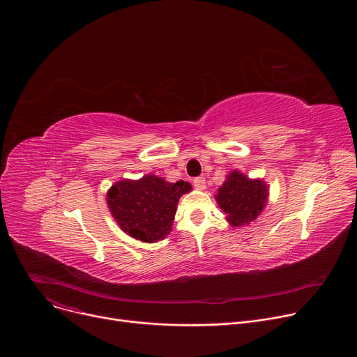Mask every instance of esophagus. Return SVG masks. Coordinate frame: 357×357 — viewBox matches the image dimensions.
Returning <instances> with one entry per match:
<instances>
[{
    "label": "esophagus",
    "instance_id": "34e87169",
    "mask_svg": "<svg viewBox=\"0 0 357 357\" xmlns=\"http://www.w3.org/2000/svg\"><path fill=\"white\" fill-rule=\"evenodd\" d=\"M194 186L195 189H199V191H204L205 186H206V182H205V178L204 176H198L194 179Z\"/></svg>",
    "mask_w": 357,
    "mask_h": 357
}]
</instances>
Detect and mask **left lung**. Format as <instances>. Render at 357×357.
<instances>
[{
	"instance_id": "left-lung-1",
	"label": "left lung",
	"mask_w": 357,
	"mask_h": 357,
	"mask_svg": "<svg viewBox=\"0 0 357 357\" xmlns=\"http://www.w3.org/2000/svg\"><path fill=\"white\" fill-rule=\"evenodd\" d=\"M267 198V183L261 179H250L240 171L229 172L215 195L232 227H244L254 221L263 212Z\"/></svg>"
}]
</instances>
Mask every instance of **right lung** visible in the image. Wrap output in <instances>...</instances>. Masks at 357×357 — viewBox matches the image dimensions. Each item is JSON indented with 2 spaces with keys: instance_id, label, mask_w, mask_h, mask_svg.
Masks as SVG:
<instances>
[{
  "instance_id": "obj_1",
  "label": "right lung",
  "mask_w": 357,
  "mask_h": 357,
  "mask_svg": "<svg viewBox=\"0 0 357 357\" xmlns=\"http://www.w3.org/2000/svg\"><path fill=\"white\" fill-rule=\"evenodd\" d=\"M189 182L171 183L156 175L137 181L123 179L107 191L113 218L126 234L144 243H156L169 234L179 198L189 192Z\"/></svg>"
}]
</instances>
